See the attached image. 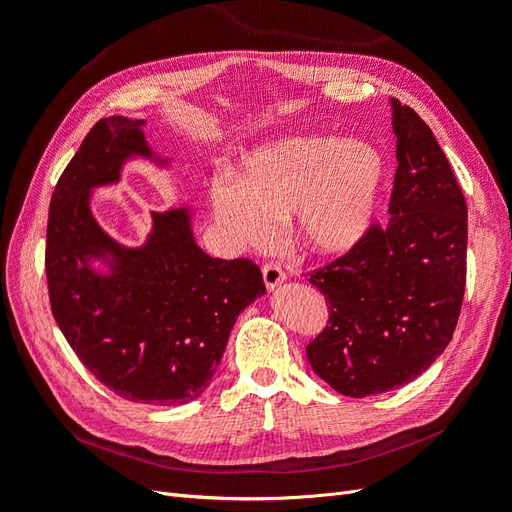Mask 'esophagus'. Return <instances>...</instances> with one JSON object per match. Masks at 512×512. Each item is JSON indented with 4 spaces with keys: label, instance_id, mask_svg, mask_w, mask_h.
<instances>
[{
    "label": "esophagus",
    "instance_id": "34e87169",
    "mask_svg": "<svg viewBox=\"0 0 512 512\" xmlns=\"http://www.w3.org/2000/svg\"><path fill=\"white\" fill-rule=\"evenodd\" d=\"M262 277H265V284H267L269 290H275L277 286H282L286 282L284 271L277 265H273V262H269V265L262 267Z\"/></svg>",
    "mask_w": 512,
    "mask_h": 512
}]
</instances>
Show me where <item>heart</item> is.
I'll return each instance as SVG.
<instances>
[{
  "instance_id": "heart-1",
  "label": "heart",
  "mask_w": 512,
  "mask_h": 512,
  "mask_svg": "<svg viewBox=\"0 0 512 512\" xmlns=\"http://www.w3.org/2000/svg\"><path fill=\"white\" fill-rule=\"evenodd\" d=\"M386 179L382 153L329 134L284 136L247 153L237 177H215L213 215L237 247L262 245L273 222L294 215L297 237L316 256L354 250L376 218Z\"/></svg>"
}]
</instances>
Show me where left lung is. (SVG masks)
Masks as SVG:
<instances>
[{"label":"left lung","mask_w":512,"mask_h":512,"mask_svg":"<svg viewBox=\"0 0 512 512\" xmlns=\"http://www.w3.org/2000/svg\"><path fill=\"white\" fill-rule=\"evenodd\" d=\"M391 106L399 164L391 218L309 275L329 301V324L307 361L348 397L399 389L436 363L466 292V198L427 123L395 98Z\"/></svg>","instance_id":"left-lung-1"}]
</instances>
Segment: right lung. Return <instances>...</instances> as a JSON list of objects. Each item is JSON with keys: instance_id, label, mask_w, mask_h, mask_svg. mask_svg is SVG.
Wrapping results in <instances>:
<instances>
[{"instance_id": "right-lung-1", "label": "right lung", "mask_w": 512, "mask_h": 512, "mask_svg": "<svg viewBox=\"0 0 512 512\" xmlns=\"http://www.w3.org/2000/svg\"><path fill=\"white\" fill-rule=\"evenodd\" d=\"M145 119L104 117L59 177L46 228L55 322L83 365L119 397L179 406L203 395L239 314L267 292L252 260L211 258L194 239V207L149 211L141 245H123L91 200L128 162L166 170Z\"/></svg>"}]
</instances>
